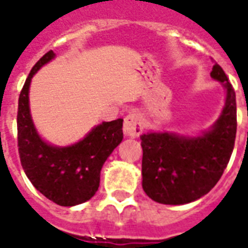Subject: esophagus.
<instances>
[{
    "label": "esophagus",
    "mask_w": 248,
    "mask_h": 248,
    "mask_svg": "<svg viewBox=\"0 0 248 248\" xmlns=\"http://www.w3.org/2000/svg\"><path fill=\"white\" fill-rule=\"evenodd\" d=\"M124 131L127 137H138L142 131V117L140 114L133 113L127 114L124 121Z\"/></svg>",
    "instance_id": "obj_1"
}]
</instances>
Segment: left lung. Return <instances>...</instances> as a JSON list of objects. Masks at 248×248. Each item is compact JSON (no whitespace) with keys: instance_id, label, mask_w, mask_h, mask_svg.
Returning <instances> with one entry per match:
<instances>
[{"instance_id":"8db88e82","label":"left lung","mask_w":248,"mask_h":248,"mask_svg":"<svg viewBox=\"0 0 248 248\" xmlns=\"http://www.w3.org/2000/svg\"><path fill=\"white\" fill-rule=\"evenodd\" d=\"M210 74L227 93L223 111L213 129L197 138L174 133L140 135L142 187L155 202H194L218 183L227 167L236 135L235 90L217 62Z\"/></svg>"}]
</instances>
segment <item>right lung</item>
I'll list each match as a JSON object with an SVG mask.
<instances>
[{
  "mask_svg": "<svg viewBox=\"0 0 248 248\" xmlns=\"http://www.w3.org/2000/svg\"><path fill=\"white\" fill-rule=\"evenodd\" d=\"M54 58L47 51L26 78L18 98L17 133L24 171L33 186L60 206H76L94 197L103 163L124 138V119L102 122L76 145L57 147L41 140L31 121L29 87L40 67Z\"/></svg>",
  "mask_w": 248,
  "mask_h": 248,
  "instance_id": "right-lung-1",
  "label": "right lung"
}]
</instances>
